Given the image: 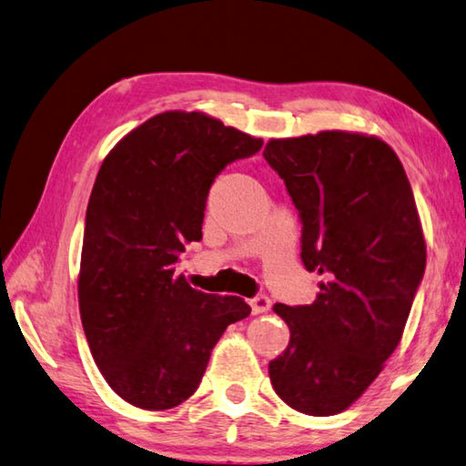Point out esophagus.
I'll return each mask as SVG.
<instances>
[{"mask_svg":"<svg viewBox=\"0 0 466 466\" xmlns=\"http://www.w3.org/2000/svg\"><path fill=\"white\" fill-rule=\"evenodd\" d=\"M248 303L252 308V314H265V311L270 309V299L267 295H257V298H252Z\"/></svg>","mask_w":466,"mask_h":466,"instance_id":"esophagus-1","label":"esophagus"}]
</instances>
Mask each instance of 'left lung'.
I'll return each instance as SVG.
<instances>
[{"instance_id": "obj_1", "label": "left lung", "mask_w": 466, "mask_h": 466, "mask_svg": "<svg viewBox=\"0 0 466 466\" xmlns=\"http://www.w3.org/2000/svg\"><path fill=\"white\" fill-rule=\"evenodd\" d=\"M262 155L299 209L303 265L324 275L311 306H273L291 336L268 377L289 408L334 416L401 342L426 268L416 199L393 148L369 134L270 138Z\"/></svg>"}]
</instances>
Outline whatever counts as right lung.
Wrapping results in <instances>:
<instances>
[{"mask_svg":"<svg viewBox=\"0 0 466 466\" xmlns=\"http://www.w3.org/2000/svg\"><path fill=\"white\" fill-rule=\"evenodd\" d=\"M262 140L204 112L152 116L107 152L93 183L79 311L93 360L134 408L163 411L196 393L209 354L250 314L236 295L193 289L175 262L201 238L208 193Z\"/></svg>","mask_w":466,"mask_h":466,"instance_id":"right-lung-1","label":"right lung"}]
</instances>
